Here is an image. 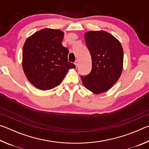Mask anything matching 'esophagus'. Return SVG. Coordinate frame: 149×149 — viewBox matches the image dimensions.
I'll use <instances>...</instances> for the list:
<instances>
[{
  "mask_svg": "<svg viewBox=\"0 0 149 149\" xmlns=\"http://www.w3.org/2000/svg\"><path fill=\"white\" fill-rule=\"evenodd\" d=\"M74 64H75V66L77 67V65H78V60H76V61L75 62Z\"/></svg>",
  "mask_w": 149,
  "mask_h": 149,
  "instance_id": "esophagus-1",
  "label": "esophagus"
}]
</instances>
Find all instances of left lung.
<instances>
[{
    "label": "left lung",
    "mask_w": 149,
    "mask_h": 149,
    "mask_svg": "<svg viewBox=\"0 0 149 149\" xmlns=\"http://www.w3.org/2000/svg\"><path fill=\"white\" fill-rule=\"evenodd\" d=\"M85 40L91 56L92 70L81 77L85 88L100 94L109 90L122 74L123 48L115 37L105 31H88Z\"/></svg>",
    "instance_id": "1"
}]
</instances>
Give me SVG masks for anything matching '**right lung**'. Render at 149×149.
Returning a JSON list of instances; mask_svg holds the SVG:
<instances>
[{
  "instance_id": "right-lung-1",
  "label": "right lung",
  "mask_w": 149,
  "mask_h": 149,
  "mask_svg": "<svg viewBox=\"0 0 149 149\" xmlns=\"http://www.w3.org/2000/svg\"><path fill=\"white\" fill-rule=\"evenodd\" d=\"M63 38L61 30L45 28L35 32L25 42L22 66L27 79L37 89L56 87L69 69L75 68L68 61L69 50L62 46Z\"/></svg>"
}]
</instances>
